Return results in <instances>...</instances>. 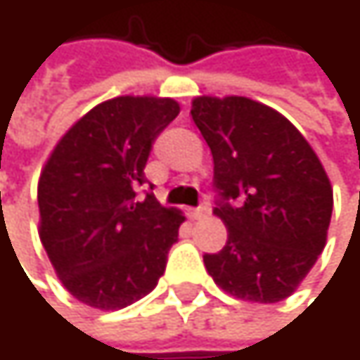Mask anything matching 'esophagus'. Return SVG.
<instances>
[{"mask_svg":"<svg viewBox=\"0 0 360 360\" xmlns=\"http://www.w3.org/2000/svg\"><path fill=\"white\" fill-rule=\"evenodd\" d=\"M206 214H208V206H206V204H200L198 208H189V217L195 219V221H198V219H204Z\"/></svg>","mask_w":360,"mask_h":360,"instance_id":"esophagus-1","label":"esophagus"}]
</instances>
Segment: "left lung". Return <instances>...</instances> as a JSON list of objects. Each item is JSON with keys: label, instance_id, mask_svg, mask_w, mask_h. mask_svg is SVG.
I'll return each mask as SVG.
<instances>
[{"label": "left lung", "instance_id": "left-lung-1", "mask_svg": "<svg viewBox=\"0 0 360 360\" xmlns=\"http://www.w3.org/2000/svg\"><path fill=\"white\" fill-rule=\"evenodd\" d=\"M191 118L212 152L214 214L227 227L206 271L236 298H288L327 240L333 191L321 160L283 114L248 98H195Z\"/></svg>", "mask_w": 360, "mask_h": 360}]
</instances>
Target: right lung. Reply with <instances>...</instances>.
<instances>
[{
	"mask_svg": "<svg viewBox=\"0 0 360 360\" xmlns=\"http://www.w3.org/2000/svg\"><path fill=\"white\" fill-rule=\"evenodd\" d=\"M171 98L120 96L77 120L45 162L39 238L64 288L116 311L150 294L185 217L146 189L154 139L177 118Z\"/></svg>",
	"mask_w": 360,
	"mask_h": 360,
	"instance_id": "right-lung-1",
	"label": "right lung"
}]
</instances>
